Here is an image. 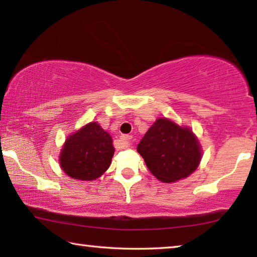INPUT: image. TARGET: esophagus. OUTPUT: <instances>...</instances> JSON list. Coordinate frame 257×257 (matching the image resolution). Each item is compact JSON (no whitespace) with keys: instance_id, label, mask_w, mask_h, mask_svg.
I'll use <instances>...</instances> for the list:
<instances>
[{"instance_id":"obj_1","label":"esophagus","mask_w":257,"mask_h":257,"mask_svg":"<svg viewBox=\"0 0 257 257\" xmlns=\"http://www.w3.org/2000/svg\"><path fill=\"white\" fill-rule=\"evenodd\" d=\"M132 136H128V135H122V136H121V142H122V145L124 146V147H127V146H129L130 145V141H132Z\"/></svg>"}]
</instances>
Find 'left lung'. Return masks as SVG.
Masks as SVG:
<instances>
[{"label":"left lung","mask_w":257,"mask_h":257,"mask_svg":"<svg viewBox=\"0 0 257 257\" xmlns=\"http://www.w3.org/2000/svg\"><path fill=\"white\" fill-rule=\"evenodd\" d=\"M138 153L159 180L173 182L198 167L201 147L195 135L168 119H158L137 146Z\"/></svg>","instance_id":"obj_1"}]
</instances>
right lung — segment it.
Here are the masks:
<instances>
[{
	"label": "right lung",
	"mask_w": 257,
	"mask_h": 257,
	"mask_svg": "<svg viewBox=\"0 0 257 257\" xmlns=\"http://www.w3.org/2000/svg\"><path fill=\"white\" fill-rule=\"evenodd\" d=\"M114 147L110 135L90 122L68 137L61 152L60 164L73 179L95 180L110 167Z\"/></svg>",
	"instance_id": "add662e5"
}]
</instances>
